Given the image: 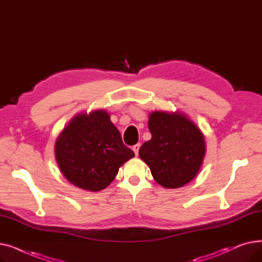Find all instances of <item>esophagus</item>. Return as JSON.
<instances>
[{
    "label": "esophagus",
    "instance_id": "1",
    "mask_svg": "<svg viewBox=\"0 0 262 262\" xmlns=\"http://www.w3.org/2000/svg\"><path fill=\"white\" fill-rule=\"evenodd\" d=\"M139 148H140V143H137L133 146V150L135 152L136 156H138V154H139Z\"/></svg>",
    "mask_w": 262,
    "mask_h": 262
}]
</instances>
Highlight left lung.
<instances>
[{"instance_id":"obj_1","label":"left lung","mask_w":262,"mask_h":262,"mask_svg":"<svg viewBox=\"0 0 262 262\" xmlns=\"http://www.w3.org/2000/svg\"><path fill=\"white\" fill-rule=\"evenodd\" d=\"M148 129L152 138L141 145L139 156L154 180L168 189L193 180L206 154L201 129L185 114L167 112L150 114Z\"/></svg>"}]
</instances>
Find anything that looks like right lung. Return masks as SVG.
<instances>
[{
    "mask_svg": "<svg viewBox=\"0 0 262 262\" xmlns=\"http://www.w3.org/2000/svg\"><path fill=\"white\" fill-rule=\"evenodd\" d=\"M134 156L104 109L75 116L55 143L62 175L74 186L92 192L109 186L119 168Z\"/></svg>",
    "mask_w": 262,
    "mask_h": 262,
    "instance_id": "right-lung-1",
    "label": "right lung"
}]
</instances>
